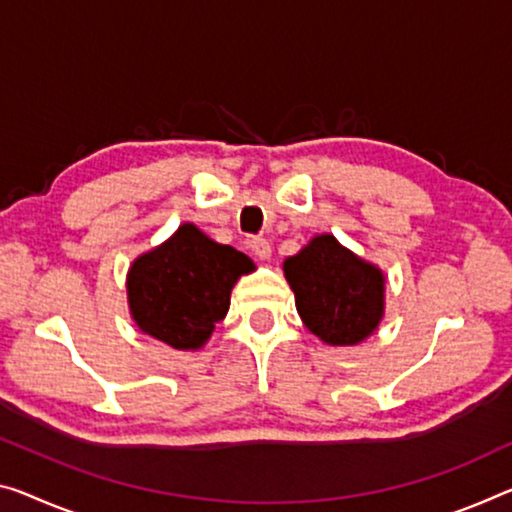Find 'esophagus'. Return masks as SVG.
<instances>
[{
	"instance_id": "1",
	"label": "esophagus",
	"mask_w": 512,
	"mask_h": 512,
	"mask_svg": "<svg viewBox=\"0 0 512 512\" xmlns=\"http://www.w3.org/2000/svg\"><path fill=\"white\" fill-rule=\"evenodd\" d=\"M249 247H251V251H254V254H256L258 261H270L272 245H270V242H267L265 238H254V240L249 242Z\"/></svg>"
}]
</instances>
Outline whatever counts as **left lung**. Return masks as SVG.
Wrapping results in <instances>:
<instances>
[{"mask_svg":"<svg viewBox=\"0 0 512 512\" xmlns=\"http://www.w3.org/2000/svg\"><path fill=\"white\" fill-rule=\"evenodd\" d=\"M283 277L293 288L304 327L322 343L357 345L380 327L387 277L332 233L313 235L309 245L288 256Z\"/></svg>","mask_w":512,"mask_h":512,"instance_id":"1","label":"left lung"}]
</instances>
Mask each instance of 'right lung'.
<instances>
[{
	"label": "right lung",
	"mask_w": 512,
	"mask_h": 512,
	"mask_svg": "<svg viewBox=\"0 0 512 512\" xmlns=\"http://www.w3.org/2000/svg\"><path fill=\"white\" fill-rule=\"evenodd\" d=\"M254 270L247 254L185 222L132 261L125 279L130 318L139 332L169 348L201 350L229 313L233 286Z\"/></svg>",
	"instance_id": "1"
}]
</instances>
